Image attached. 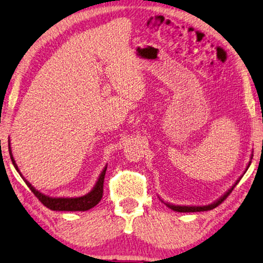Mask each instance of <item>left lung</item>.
I'll return each instance as SVG.
<instances>
[{
    "label": "left lung",
    "mask_w": 263,
    "mask_h": 263,
    "mask_svg": "<svg viewBox=\"0 0 263 263\" xmlns=\"http://www.w3.org/2000/svg\"><path fill=\"white\" fill-rule=\"evenodd\" d=\"M252 157H253V154L251 155V158H252ZM250 165H251V160H250V162H248L247 166H246V170H245V171H243V174L246 173L248 167H250ZM241 178H242V176L239 177L238 180L233 183V186H232L231 188H230V190H229L228 192L224 193V195L220 196L218 200H216V201L214 202V203H210V204H208V205H174V204H172V203H166V202H164L162 199H160V200L163 201V203H164L165 205H166L167 208L172 209V210H174V211H178V213H197V211H208V210H211V209L216 208V206L222 203V202L230 195V193H231V192L233 191V188L237 186V183H238L239 181H240Z\"/></svg>",
    "instance_id": "1"
}]
</instances>
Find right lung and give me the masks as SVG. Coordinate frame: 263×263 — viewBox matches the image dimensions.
Here are the masks:
<instances>
[{"instance_id": "add662e5", "label": "right lung", "mask_w": 263, "mask_h": 263, "mask_svg": "<svg viewBox=\"0 0 263 263\" xmlns=\"http://www.w3.org/2000/svg\"><path fill=\"white\" fill-rule=\"evenodd\" d=\"M9 154H10V158H11L13 166H15L16 171L20 173V176L23 178V180L25 181L27 187H29L32 191V193H33V194L38 197L41 203H43L45 206H47V208L50 210H54V211H86L98 204L99 201L101 200V197H103L104 178H105L106 170H107V165H106L103 171H101L98 180H97L93 188H92L91 192L87 193V194L80 196V197H52V196L43 194V193H40L39 191H36L35 188L32 186L24 177H23V174L21 173L20 168H18L15 159H13L11 146H10V139H9Z\"/></svg>"}]
</instances>
